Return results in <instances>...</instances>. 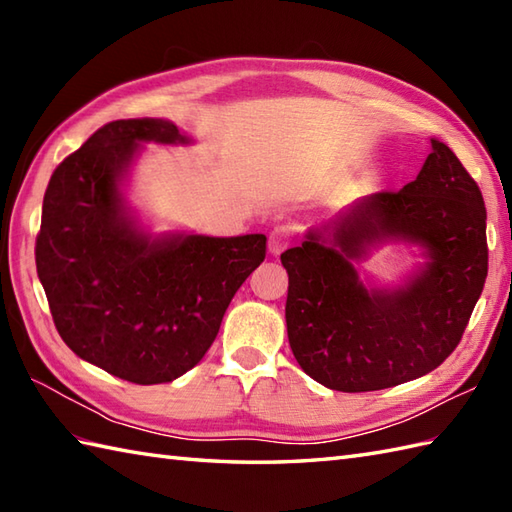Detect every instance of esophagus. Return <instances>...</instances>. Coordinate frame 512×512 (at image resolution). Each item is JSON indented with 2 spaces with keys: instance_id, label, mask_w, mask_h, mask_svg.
Masks as SVG:
<instances>
[{
  "instance_id": "1",
  "label": "esophagus",
  "mask_w": 512,
  "mask_h": 512,
  "mask_svg": "<svg viewBox=\"0 0 512 512\" xmlns=\"http://www.w3.org/2000/svg\"><path fill=\"white\" fill-rule=\"evenodd\" d=\"M290 242H292L290 228L288 226H277L268 235V250L273 255H279V253H284V250L290 246Z\"/></svg>"
}]
</instances>
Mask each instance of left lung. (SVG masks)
Listing matches in <instances>:
<instances>
[{
    "instance_id": "left-lung-1",
    "label": "left lung",
    "mask_w": 512,
    "mask_h": 512,
    "mask_svg": "<svg viewBox=\"0 0 512 512\" xmlns=\"http://www.w3.org/2000/svg\"><path fill=\"white\" fill-rule=\"evenodd\" d=\"M418 178L354 204L281 253L288 341L303 372L336 391H376L429 374L458 347L488 273L482 191L431 140ZM378 238H407L432 262L405 289L362 286L351 259Z\"/></svg>"
}]
</instances>
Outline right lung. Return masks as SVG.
<instances>
[{"label":"right lung","mask_w":512,"mask_h":512,"mask_svg":"<svg viewBox=\"0 0 512 512\" xmlns=\"http://www.w3.org/2000/svg\"><path fill=\"white\" fill-rule=\"evenodd\" d=\"M184 143L160 118L112 121L59 162L43 195L35 262L70 350L136 385L189 372L220 332L237 288L264 262L266 235L138 233L118 178L138 143Z\"/></svg>","instance_id":"right-lung-1"}]
</instances>
